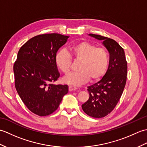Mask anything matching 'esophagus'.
Here are the masks:
<instances>
[{
	"label": "esophagus",
	"instance_id": "1",
	"mask_svg": "<svg viewBox=\"0 0 147 147\" xmlns=\"http://www.w3.org/2000/svg\"><path fill=\"white\" fill-rule=\"evenodd\" d=\"M77 89V88L76 86H74L73 85H69V90L70 92L71 91H74V90H76Z\"/></svg>",
	"mask_w": 147,
	"mask_h": 147
}]
</instances>
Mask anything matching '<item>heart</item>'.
I'll list each match as a JSON object with an SVG mask.
<instances>
[{
    "label": "heart",
    "instance_id": "b5f03b06",
    "mask_svg": "<svg viewBox=\"0 0 147 147\" xmlns=\"http://www.w3.org/2000/svg\"><path fill=\"white\" fill-rule=\"evenodd\" d=\"M71 54L76 61H80L77 73L70 74L64 79V82L74 85H80L90 79V82L98 80L107 70L109 55L107 50L96 47L92 43L80 42L70 47ZM65 50H61L55 55V62L65 74L70 73L72 57Z\"/></svg>",
    "mask_w": 147,
    "mask_h": 147
}]
</instances>
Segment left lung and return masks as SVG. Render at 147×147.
Here are the masks:
<instances>
[{
	"label": "left lung",
	"mask_w": 147,
	"mask_h": 147,
	"mask_svg": "<svg viewBox=\"0 0 147 147\" xmlns=\"http://www.w3.org/2000/svg\"><path fill=\"white\" fill-rule=\"evenodd\" d=\"M94 38L104 40L103 44L109 52L110 59L107 71L101 80L88 87L89 98L82 109L89 116L104 117L114 110L125 87L127 65L124 49L114 40L95 34Z\"/></svg>",
	"instance_id": "8db88e82"
}]
</instances>
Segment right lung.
I'll return each mask as SVG.
<instances>
[{
  "label": "right lung",
  "instance_id": "1",
  "mask_svg": "<svg viewBox=\"0 0 147 147\" xmlns=\"http://www.w3.org/2000/svg\"><path fill=\"white\" fill-rule=\"evenodd\" d=\"M67 36L46 33L30 39L19 50L13 70L15 87L29 110L39 116L55 112L68 92L66 85H55L60 77L55 55Z\"/></svg>",
  "mask_w": 147,
  "mask_h": 147
}]
</instances>
